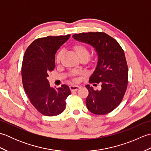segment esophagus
Here are the masks:
<instances>
[{
	"mask_svg": "<svg viewBox=\"0 0 151 151\" xmlns=\"http://www.w3.org/2000/svg\"><path fill=\"white\" fill-rule=\"evenodd\" d=\"M80 88H81L80 86H76V85H71V86H70V87H69L70 91H77L78 89H80Z\"/></svg>",
	"mask_w": 151,
	"mask_h": 151,
	"instance_id": "34e87169",
	"label": "esophagus"
}]
</instances>
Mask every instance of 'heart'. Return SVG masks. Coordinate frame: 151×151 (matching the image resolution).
I'll list each match as a JSON object with an SVG mask.
<instances>
[{"label": "heart", "instance_id": "heart-1", "mask_svg": "<svg viewBox=\"0 0 151 151\" xmlns=\"http://www.w3.org/2000/svg\"><path fill=\"white\" fill-rule=\"evenodd\" d=\"M73 49L76 52V55L78 56V58L81 60H86L89 57V50L87 47L86 46L83 45H76L73 47ZM62 55V52L60 51L58 53L56 56V62L59 63L60 62L61 57Z\"/></svg>", "mask_w": 151, "mask_h": 151}]
</instances>
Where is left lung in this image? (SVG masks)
I'll list each match as a JSON object with an SVG mask.
<instances>
[{"mask_svg":"<svg viewBox=\"0 0 151 151\" xmlns=\"http://www.w3.org/2000/svg\"><path fill=\"white\" fill-rule=\"evenodd\" d=\"M73 37L90 45L97 54V63L89 82L100 83L101 89L86 86L89 91L87 108L94 114L110 113L120 104L127 88L128 66L124 51L116 40L104 32L75 34Z\"/></svg>","mask_w":151,"mask_h":151,"instance_id":"1","label":"left lung"}]
</instances>
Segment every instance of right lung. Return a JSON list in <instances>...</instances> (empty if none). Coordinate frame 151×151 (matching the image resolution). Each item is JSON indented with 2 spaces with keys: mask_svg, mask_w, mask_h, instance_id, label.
Listing matches in <instances>:
<instances>
[{
  "mask_svg": "<svg viewBox=\"0 0 151 151\" xmlns=\"http://www.w3.org/2000/svg\"><path fill=\"white\" fill-rule=\"evenodd\" d=\"M70 35L39 38L24 53L22 81L25 93L36 110L47 116H55L64 111L65 100L70 94L68 86L50 87L47 77L55 67V54Z\"/></svg>",
  "mask_w": 151,
  "mask_h": 151,
  "instance_id": "obj_1",
  "label": "right lung"
}]
</instances>
